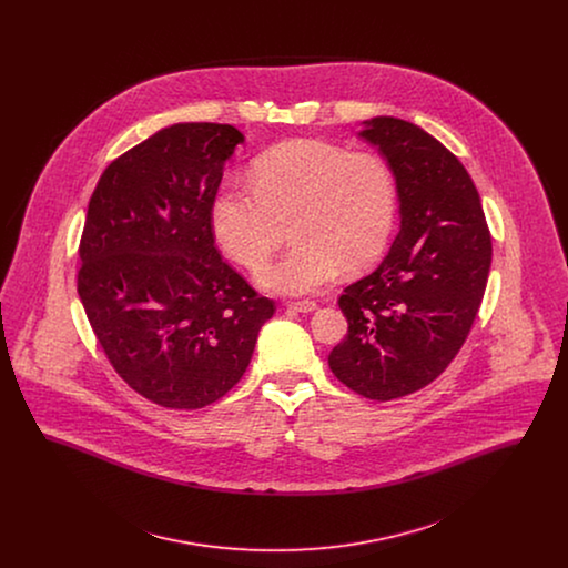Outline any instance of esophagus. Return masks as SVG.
<instances>
[{
  "instance_id": "1",
  "label": "esophagus",
  "mask_w": 568,
  "mask_h": 568,
  "mask_svg": "<svg viewBox=\"0 0 568 568\" xmlns=\"http://www.w3.org/2000/svg\"><path fill=\"white\" fill-rule=\"evenodd\" d=\"M290 308H294L297 313H313L317 308L315 300H300V302H290Z\"/></svg>"
}]
</instances>
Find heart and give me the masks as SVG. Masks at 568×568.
<instances>
[{
  "instance_id": "1",
  "label": "heart",
  "mask_w": 568,
  "mask_h": 568,
  "mask_svg": "<svg viewBox=\"0 0 568 568\" xmlns=\"http://www.w3.org/2000/svg\"><path fill=\"white\" fill-rule=\"evenodd\" d=\"M251 187L225 185L211 206L216 243L246 271L262 268L285 241L292 248L257 281L283 296L327 287L341 268L373 266L392 239L398 187L371 153L324 140H290L251 163Z\"/></svg>"
}]
</instances>
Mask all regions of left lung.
Returning a JSON list of instances; mask_svg holds the SVG:
<instances>
[{"label": "left lung", "instance_id": "left-lung-1", "mask_svg": "<svg viewBox=\"0 0 568 568\" xmlns=\"http://www.w3.org/2000/svg\"><path fill=\"white\" fill-rule=\"evenodd\" d=\"M364 128L396 176L400 232L377 271L338 297L349 329L327 364L355 394L387 403L433 383L458 355L486 294L491 236L449 149L394 116Z\"/></svg>", "mask_w": 568, "mask_h": 568}]
</instances>
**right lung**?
<instances>
[{
  "mask_svg": "<svg viewBox=\"0 0 568 568\" xmlns=\"http://www.w3.org/2000/svg\"><path fill=\"white\" fill-rule=\"evenodd\" d=\"M243 140L221 123L170 125L110 163L89 200L87 320L116 375L165 408L223 398L276 311L215 246L211 206Z\"/></svg>",
  "mask_w": 568,
  "mask_h": 568,
  "instance_id": "1",
  "label": "right lung"
}]
</instances>
